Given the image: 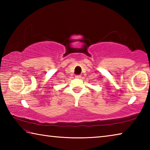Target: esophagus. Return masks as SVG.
<instances>
[{
  "mask_svg": "<svg viewBox=\"0 0 150 150\" xmlns=\"http://www.w3.org/2000/svg\"><path fill=\"white\" fill-rule=\"evenodd\" d=\"M75 77L77 79H80L81 77V76L80 75H75Z\"/></svg>",
  "mask_w": 150,
  "mask_h": 150,
  "instance_id": "34e87169",
  "label": "esophagus"
}]
</instances>
